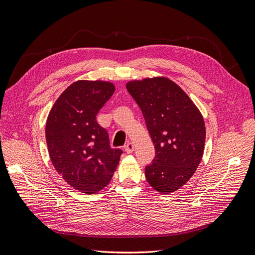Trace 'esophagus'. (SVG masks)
<instances>
[{
    "label": "esophagus",
    "mask_w": 255,
    "mask_h": 255,
    "mask_svg": "<svg viewBox=\"0 0 255 255\" xmlns=\"http://www.w3.org/2000/svg\"><path fill=\"white\" fill-rule=\"evenodd\" d=\"M133 150H134V147L132 142H127V144L125 145V151H126L127 153H132Z\"/></svg>",
    "instance_id": "obj_1"
}]
</instances>
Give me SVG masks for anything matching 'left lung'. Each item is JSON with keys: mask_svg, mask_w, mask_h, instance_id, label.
Masks as SVG:
<instances>
[{"mask_svg": "<svg viewBox=\"0 0 255 255\" xmlns=\"http://www.w3.org/2000/svg\"><path fill=\"white\" fill-rule=\"evenodd\" d=\"M126 88L142 112L155 149L152 163L145 166V178L156 192H175L202 161L206 137L202 114L166 78L130 81Z\"/></svg>", "mask_w": 255, "mask_h": 255, "instance_id": "1", "label": "left lung"}]
</instances>
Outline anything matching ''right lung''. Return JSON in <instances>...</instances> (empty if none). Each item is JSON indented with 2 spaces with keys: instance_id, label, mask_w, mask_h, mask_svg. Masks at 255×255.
<instances>
[{
  "instance_id": "right-lung-1",
  "label": "right lung",
  "mask_w": 255,
  "mask_h": 255,
  "mask_svg": "<svg viewBox=\"0 0 255 255\" xmlns=\"http://www.w3.org/2000/svg\"><path fill=\"white\" fill-rule=\"evenodd\" d=\"M115 86L103 81H77L58 97L48 115L46 140L57 172L69 185L85 194L104 188L123 151L110 145L96 115Z\"/></svg>"
}]
</instances>
